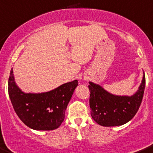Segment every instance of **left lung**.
<instances>
[{"mask_svg": "<svg viewBox=\"0 0 153 153\" xmlns=\"http://www.w3.org/2000/svg\"><path fill=\"white\" fill-rule=\"evenodd\" d=\"M146 85V77L135 94L118 96L110 94L99 85L89 82V106L92 119L101 126H119L134 117L142 103Z\"/></svg>", "mask_w": 153, "mask_h": 153, "instance_id": "left-lung-1", "label": "left lung"}]
</instances>
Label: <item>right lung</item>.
I'll return each mask as SVG.
<instances>
[{
  "mask_svg": "<svg viewBox=\"0 0 153 153\" xmlns=\"http://www.w3.org/2000/svg\"><path fill=\"white\" fill-rule=\"evenodd\" d=\"M78 81L61 85L43 93H24L15 85L13 71L8 79V94L18 117L25 125L34 130L51 131L65 120V110Z\"/></svg>",
  "mask_w": 153,
  "mask_h": 153,
  "instance_id": "obj_1",
  "label": "right lung"
}]
</instances>
